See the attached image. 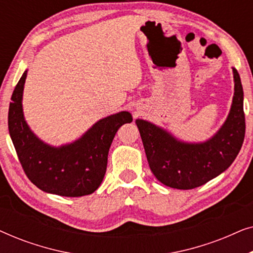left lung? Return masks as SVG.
<instances>
[{"label": "left lung", "mask_w": 253, "mask_h": 253, "mask_svg": "<svg viewBox=\"0 0 253 253\" xmlns=\"http://www.w3.org/2000/svg\"><path fill=\"white\" fill-rule=\"evenodd\" d=\"M234 96L229 114L212 137L200 143L183 141L164 127L136 120L150 168L169 188L190 190L204 185L227 170L236 159L245 134L244 93L233 68Z\"/></svg>", "instance_id": "8db88e82"}]
</instances>
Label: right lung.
I'll return each mask as SVG.
<instances>
[{"instance_id":"add662e5","label":"right lung","mask_w":253,"mask_h":253,"mask_svg":"<svg viewBox=\"0 0 253 253\" xmlns=\"http://www.w3.org/2000/svg\"><path fill=\"white\" fill-rule=\"evenodd\" d=\"M27 70L12 93L9 133L25 174L40 190L62 197L91 195L105 177L109 147L117 130L132 122L129 112H120L95 122L78 139L61 146L41 140L31 130L23 112Z\"/></svg>"}]
</instances>
